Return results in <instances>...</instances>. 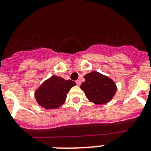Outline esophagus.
<instances>
[{
  "instance_id": "34e87169",
  "label": "esophagus",
  "mask_w": 151,
  "mask_h": 151,
  "mask_svg": "<svg viewBox=\"0 0 151 151\" xmlns=\"http://www.w3.org/2000/svg\"><path fill=\"white\" fill-rule=\"evenodd\" d=\"M76 83H77V85H78V86H80V84H81V83H80V80H79L76 81Z\"/></svg>"
}]
</instances>
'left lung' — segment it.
I'll return each mask as SVG.
<instances>
[{"instance_id": "8db88e82", "label": "left lung", "mask_w": 151, "mask_h": 151, "mask_svg": "<svg viewBox=\"0 0 151 151\" xmlns=\"http://www.w3.org/2000/svg\"><path fill=\"white\" fill-rule=\"evenodd\" d=\"M85 81L80 88L85 92L87 98L96 104L109 102L117 91L115 83L106 76L93 71L85 76Z\"/></svg>"}]
</instances>
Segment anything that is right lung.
<instances>
[{"mask_svg":"<svg viewBox=\"0 0 151 151\" xmlns=\"http://www.w3.org/2000/svg\"><path fill=\"white\" fill-rule=\"evenodd\" d=\"M74 85L76 83L72 80L52 76L36 90L35 98L39 106L45 109H57L65 102L67 93Z\"/></svg>","mask_w":151,"mask_h":151,"instance_id":"1","label":"right lung"}]
</instances>
